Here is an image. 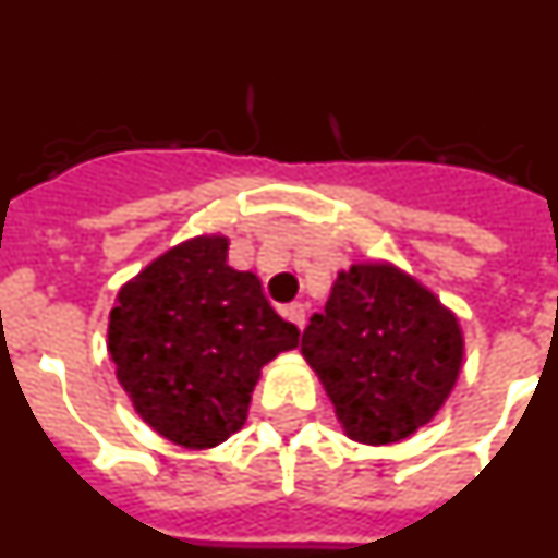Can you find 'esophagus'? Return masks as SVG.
<instances>
[{
  "instance_id": "esophagus-1",
  "label": "esophagus",
  "mask_w": 558,
  "mask_h": 558,
  "mask_svg": "<svg viewBox=\"0 0 558 558\" xmlns=\"http://www.w3.org/2000/svg\"><path fill=\"white\" fill-rule=\"evenodd\" d=\"M282 313H284V318H288V322H293L299 329L304 327V318H307V307H304V304L293 302V304H288Z\"/></svg>"
}]
</instances>
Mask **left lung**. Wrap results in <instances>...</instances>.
Here are the masks:
<instances>
[{
  "mask_svg": "<svg viewBox=\"0 0 558 558\" xmlns=\"http://www.w3.org/2000/svg\"><path fill=\"white\" fill-rule=\"evenodd\" d=\"M302 354L352 441L397 445L425 427L463 366L458 315L416 276L386 259L340 270Z\"/></svg>",
  "mask_w": 558,
  "mask_h": 558,
  "instance_id": "8db88e82",
  "label": "left lung"
}]
</instances>
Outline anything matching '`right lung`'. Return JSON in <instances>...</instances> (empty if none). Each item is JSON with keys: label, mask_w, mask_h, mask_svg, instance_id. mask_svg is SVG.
Segmentation results:
<instances>
[{"label": "right lung", "mask_w": 558, "mask_h": 558, "mask_svg": "<svg viewBox=\"0 0 558 558\" xmlns=\"http://www.w3.org/2000/svg\"><path fill=\"white\" fill-rule=\"evenodd\" d=\"M259 276L229 265V236L172 245L128 279L108 315L117 379L150 430L211 450L245 425L263 366L299 347Z\"/></svg>", "instance_id": "obj_1"}]
</instances>
